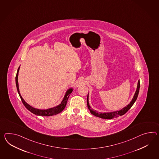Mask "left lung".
<instances>
[{"label": "left lung", "mask_w": 159, "mask_h": 159, "mask_svg": "<svg viewBox=\"0 0 159 159\" xmlns=\"http://www.w3.org/2000/svg\"><path fill=\"white\" fill-rule=\"evenodd\" d=\"M139 87H140V83H139V80L138 81V85H137V89L136 90L135 94L134 95V97L132 99V101L130 102V103L129 105L125 107V108H122V110H120V111H114V112H106V113H101V112H97V111L93 110V109L90 107L89 106V96H87V107L89 110L90 112L95 116L99 117L101 118H103V119H112L114 118H116L118 116H123L125 114L126 112L128 111V110L130 108L132 107V106L134 103V102H136V99L138 97V95L139 93Z\"/></svg>", "instance_id": "8db88e82"}]
</instances>
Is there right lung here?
<instances>
[{
	"mask_svg": "<svg viewBox=\"0 0 159 159\" xmlns=\"http://www.w3.org/2000/svg\"><path fill=\"white\" fill-rule=\"evenodd\" d=\"M20 70V67L18 69L17 73L16 75V89L18 90V92L19 93L20 99L22 102L23 105L25 106V107L27 108L29 111H30V112L33 113L34 114L37 115V116H52L53 115H56L58 113L61 112L62 110L66 107L67 101L68 99V98L70 97V94L72 92V89H70L68 90V91L66 92V96L64 97L63 101L61 103V104L58 105V106L54 107V108H50V109H47V110H39V109H36V108H33L30 105H28L27 103L25 102V101H24L22 97H21L20 94V90H19V87H18V72Z\"/></svg>",
	"mask_w": 159,
	"mask_h": 159,
	"instance_id": "right-lung-1",
	"label": "right lung"
}]
</instances>
